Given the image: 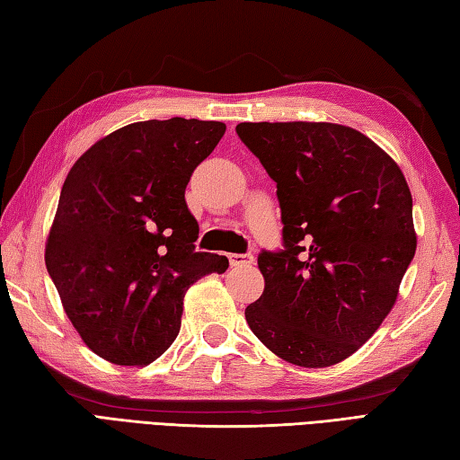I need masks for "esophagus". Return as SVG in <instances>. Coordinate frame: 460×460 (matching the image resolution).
<instances>
[{
  "mask_svg": "<svg viewBox=\"0 0 460 460\" xmlns=\"http://www.w3.org/2000/svg\"><path fill=\"white\" fill-rule=\"evenodd\" d=\"M229 262H231V267L251 265L252 255H251V252H233V255H229Z\"/></svg>",
  "mask_w": 460,
  "mask_h": 460,
  "instance_id": "1",
  "label": "esophagus"
}]
</instances>
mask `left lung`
Segmentation results:
<instances>
[{
  "label": "left lung",
  "instance_id": "left-lung-1",
  "mask_svg": "<svg viewBox=\"0 0 460 460\" xmlns=\"http://www.w3.org/2000/svg\"><path fill=\"white\" fill-rule=\"evenodd\" d=\"M277 181L282 249L261 251L265 290L245 308L262 344L302 367L354 354L394 308L415 257L413 199L367 136L330 122H241Z\"/></svg>",
  "mask_w": 460,
  "mask_h": 460
}]
</instances>
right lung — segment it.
Returning a JSON list of instances; mask_svg holds the SVG:
<instances>
[{
	"label": "right lung",
	"mask_w": 460,
	"mask_h": 460,
	"mask_svg": "<svg viewBox=\"0 0 460 460\" xmlns=\"http://www.w3.org/2000/svg\"><path fill=\"white\" fill-rule=\"evenodd\" d=\"M223 134L213 120L134 122L66 175L45 265L84 344L112 364L160 358L180 332L185 290L229 267L195 251L199 225L185 203L193 170Z\"/></svg>",
	"instance_id": "obj_1"
}]
</instances>
